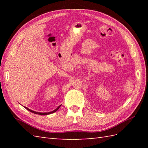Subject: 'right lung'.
I'll list each match as a JSON object with an SVG mask.
<instances>
[{"label": "right lung", "instance_id": "obj_1", "mask_svg": "<svg viewBox=\"0 0 148 148\" xmlns=\"http://www.w3.org/2000/svg\"><path fill=\"white\" fill-rule=\"evenodd\" d=\"M60 106H61V105L60 106H59L56 109H55L54 111H51V112H36V111H32V110H31V109H29L28 108H27V107H24L26 109H27L28 111H29L30 112H33V113H34V114H39V115H48V114H51V113H53V112H56V111H58V109L60 108Z\"/></svg>", "mask_w": 148, "mask_h": 148}]
</instances>
